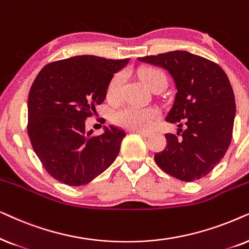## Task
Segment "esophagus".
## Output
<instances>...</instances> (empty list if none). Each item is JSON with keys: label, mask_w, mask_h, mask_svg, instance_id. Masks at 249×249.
<instances>
[{"label": "esophagus", "mask_w": 249, "mask_h": 249, "mask_svg": "<svg viewBox=\"0 0 249 249\" xmlns=\"http://www.w3.org/2000/svg\"><path fill=\"white\" fill-rule=\"evenodd\" d=\"M134 132H137L138 134H140V135H142V137H150L151 135V132H149V131H134Z\"/></svg>", "instance_id": "1"}]
</instances>
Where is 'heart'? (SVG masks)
<instances>
[{
    "label": "heart",
    "mask_w": 249,
    "mask_h": 249,
    "mask_svg": "<svg viewBox=\"0 0 249 249\" xmlns=\"http://www.w3.org/2000/svg\"><path fill=\"white\" fill-rule=\"evenodd\" d=\"M139 77L148 86L150 90H156L158 88H165L166 85V76L157 68L145 67L139 71ZM124 83V74H117L114 76L109 83L107 90V98L110 101H117L121 97V91ZM159 110L152 107L141 108L137 106H126L115 112L114 122L119 126L128 128L133 131L149 130L158 118Z\"/></svg>",
    "instance_id": "heart-1"
}]
</instances>
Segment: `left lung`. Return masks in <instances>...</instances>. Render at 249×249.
<instances>
[{"instance_id":"8db88e82","label":"left lung","mask_w":249,"mask_h":249,"mask_svg":"<svg viewBox=\"0 0 249 249\" xmlns=\"http://www.w3.org/2000/svg\"><path fill=\"white\" fill-rule=\"evenodd\" d=\"M163 67L174 79L177 94L166 121L184 125L181 137L167 133L166 148L155 155L159 167L181 181L206 177L224 157L232 139L236 102L227 74L215 62L187 51L139 58Z\"/></svg>"}]
</instances>
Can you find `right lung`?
Returning a JSON list of instances; mask_svg holds the SVG:
<instances>
[{
    "mask_svg": "<svg viewBox=\"0 0 249 249\" xmlns=\"http://www.w3.org/2000/svg\"><path fill=\"white\" fill-rule=\"evenodd\" d=\"M128 61L76 55L48 64L36 76L28 95L27 132L35 154L55 180L78 187L114 163L125 132L110 125L93 135L86 132L85 121L105 101L115 72Z\"/></svg>",
    "mask_w": 249,
    "mask_h": 249,
    "instance_id": "obj_1",
    "label": "right lung"
}]
</instances>
